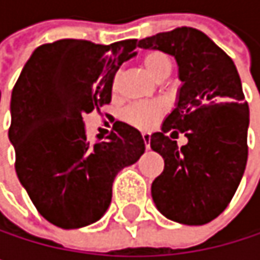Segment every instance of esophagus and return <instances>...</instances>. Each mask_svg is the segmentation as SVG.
Segmentation results:
<instances>
[{"mask_svg":"<svg viewBox=\"0 0 260 260\" xmlns=\"http://www.w3.org/2000/svg\"><path fill=\"white\" fill-rule=\"evenodd\" d=\"M141 137H143V141H144L146 147L149 149V147H150V132H143Z\"/></svg>","mask_w":260,"mask_h":260,"instance_id":"1","label":"esophagus"}]
</instances>
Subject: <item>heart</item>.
I'll list each match as a JSON object with an SVG mask.
<instances>
[{
  "mask_svg": "<svg viewBox=\"0 0 260 260\" xmlns=\"http://www.w3.org/2000/svg\"><path fill=\"white\" fill-rule=\"evenodd\" d=\"M143 63H144V68L146 71L153 77L155 79H158L164 72L167 71H172V63H170V58L159 52V51H150L144 55L143 58ZM117 79L119 75H116V78L113 81V87L116 88L117 85ZM164 113V107L162 104L159 102H149V104H135L129 107L125 113V117L126 120L138 126V128H149L155 123V120H158Z\"/></svg>",
  "mask_w": 260,
  "mask_h": 260,
  "instance_id": "1",
  "label": "heart"
}]
</instances>
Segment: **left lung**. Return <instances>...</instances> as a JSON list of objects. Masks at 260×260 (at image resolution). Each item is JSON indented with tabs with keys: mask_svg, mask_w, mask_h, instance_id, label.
Segmentation results:
<instances>
[{
	"mask_svg": "<svg viewBox=\"0 0 260 260\" xmlns=\"http://www.w3.org/2000/svg\"><path fill=\"white\" fill-rule=\"evenodd\" d=\"M175 57L179 79L173 111L150 147L164 158L152 183L158 211L172 221L200 226L217 218L232 200L247 164L248 105L232 58L205 32L182 26L138 42ZM167 132H183L177 147Z\"/></svg>",
	"mask_w": 260,
	"mask_h": 260,
	"instance_id": "8db88e82",
	"label": "left lung"
}]
</instances>
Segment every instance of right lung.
<instances>
[{
    "instance_id": "add662e5",
    "label": "right lung",
    "mask_w": 260,
    "mask_h": 260,
    "mask_svg": "<svg viewBox=\"0 0 260 260\" xmlns=\"http://www.w3.org/2000/svg\"><path fill=\"white\" fill-rule=\"evenodd\" d=\"M137 40L96 45L61 39L34 49L12 91L9 140L16 175L43 218L61 229L96 223L108 209L117 173L144 153L140 131L113 125L90 143L82 114L111 102L113 79L135 57Z\"/></svg>"
}]
</instances>
